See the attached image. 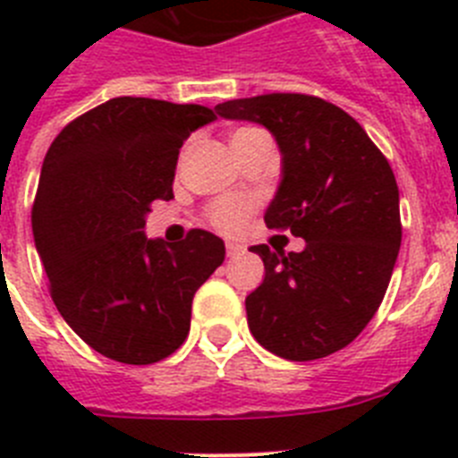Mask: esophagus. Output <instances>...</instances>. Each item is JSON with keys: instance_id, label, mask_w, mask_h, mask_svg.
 Returning a JSON list of instances; mask_svg holds the SVG:
<instances>
[{"instance_id": "1", "label": "esophagus", "mask_w": 458, "mask_h": 458, "mask_svg": "<svg viewBox=\"0 0 458 458\" xmlns=\"http://www.w3.org/2000/svg\"><path fill=\"white\" fill-rule=\"evenodd\" d=\"M242 252H245L242 245H238V242H226V257H238Z\"/></svg>"}]
</instances>
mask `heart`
Returning <instances> with one entry per match:
<instances>
[{"label": "heart", "instance_id": "b5f03b06", "mask_svg": "<svg viewBox=\"0 0 458 458\" xmlns=\"http://www.w3.org/2000/svg\"><path fill=\"white\" fill-rule=\"evenodd\" d=\"M242 131H245V128H242ZM233 135H236V132H233ZM250 210H252V204H250L248 199H225L220 201V204L213 206V210H210V222H213L220 232H238L242 226V222L248 220Z\"/></svg>", "mask_w": 458, "mask_h": 458}]
</instances>
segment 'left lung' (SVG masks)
Returning a JSON list of instances; mask_svg holds the SVG:
<instances>
[{"label": "left lung", "mask_w": 458, "mask_h": 458, "mask_svg": "<svg viewBox=\"0 0 458 458\" xmlns=\"http://www.w3.org/2000/svg\"><path fill=\"white\" fill-rule=\"evenodd\" d=\"M216 114L264 125L282 153V181L266 208L273 232L302 252L252 245L264 282L245 298L250 333L293 362L349 346L378 310L402 245L399 188L365 128L305 93L226 100Z\"/></svg>", "instance_id": "obj_1"}]
</instances>
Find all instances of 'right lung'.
<instances>
[{"label": "right lung", "mask_w": 458, "mask_h": 458, "mask_svg": "<svg viewBox=\"0 0 458 458\" xmlns=\"http://www.w3.org/2000/svg\"><path fill=\"white\" fill-rule=\"evenodd\" d=\"M213 109L121 96L89 109L47 148L31 229L64 321L125 365H151L185 342L192 298L225 261L216 233L147 238L156 199L174 197L179 148Z\"/></svg>", "instance_id": "1"}]
</instances>
